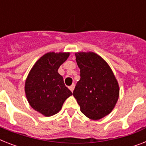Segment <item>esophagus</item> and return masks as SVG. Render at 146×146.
I'll list each match as a JSON object with an SVG mask.
<instances>
[{
  "mask_svg": "<svg viewBox=\"0 0 146 146\" xmlns=\"http://www.w3.org/2000/svg\"><path fill=\"white\" fill-rule=\"evenodd\" d=\"M74 88H75V85L74 84L71 85L70 86H69V89H70L71 92H73V90H74Z\"/></svg>",
  "mask_w": 146,
  "mask_h": 146,
  "instance_id": "34e87169",
  "label": "esophagus"
}]
</instances>
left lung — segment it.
Masks as SVG:
<instances>
[{"mask_svg":"<svg viewBox=\"0 0 146 146\" xmlns=\"http://www.w3.org/2000/svg\"><path fill=\"white\" fill-rule=\"evenodd\" d=\"M76 57L80 80L73 96L82 113L92 120H99L111 113L117 102V81L108 64L95 53H77Z\"/></svg>","mask_w":146,"mask_h":146,"instance_id":"1","label":"left lung"}]
</instances>
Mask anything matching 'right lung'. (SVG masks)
Returning <instances> with one entry per match:
<instances>
[{
    "instance_id": "1",
    "label": "right lung",
    "mask_w": 146,
    "mask_h": 146,
    "mask_svg": "<svg viewBox=\"0 0 146 146\" xmlns=\"http://www.w3.org/2000/svg\"><path fill=\"white\" fill-rule=\"evenodd\" d=\"M69 55V53H47L35 63L26 80L25 92L29 103L46 117L59 112L65 100L72 96L57 72Z\"/></svg>"
}]
</instances>
